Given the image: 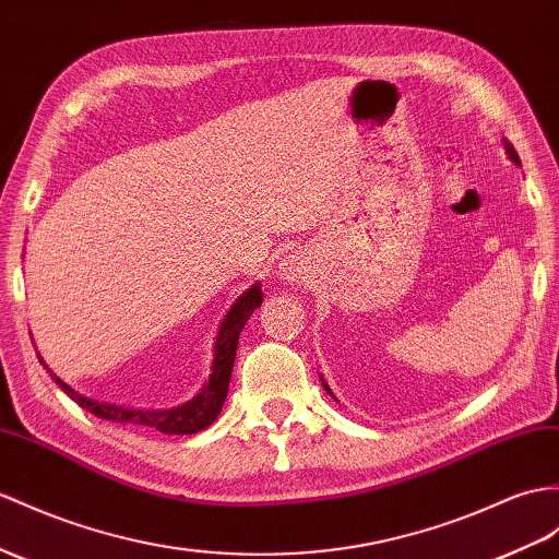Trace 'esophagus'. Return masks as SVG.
<instances>
[{"label": "esophagus", "mask_w": 559, "mask_h": 559, "mask_svg": "<svg viewBox=\"0 0 559 559\" xmlns=\"http://www.w3.org/2000/svg\"><path fill=\"white\" fill-rule=\"evenodd\" d=\"M304 272V265L298 263V258H289V261L282 263V275L287 280H298Z\"/></svg>", "instance_id": "obj_1"}]
</instances>
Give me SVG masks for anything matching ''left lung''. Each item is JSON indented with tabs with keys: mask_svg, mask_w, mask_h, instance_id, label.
I'll return each instance as SVG.
<instances>
[{
	"mask_svg": "<svg viewBox=\"0 0 559 559\" xmlns=\"http://www.w3.org/2000/svg\"><path fill=\"white\" fill-rule=\"evenodd\" d=\"M506 152H508V154H510V158H512V160H514V163H516V166H520V156H516V152H514V146H512V144H510V142H506ZM322 386H324V389H326V391H330V386H326V384H324V382H322ZM330 393H332V391H330Z\"/></svg>",
	"mask_w": 559,
	"mask_h": 559,
	"instance_id": "obj_1",
	"label": "left lung"
}]
</instances>
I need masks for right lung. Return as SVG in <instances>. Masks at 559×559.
<instances>
[{
	"label": "right lung",
	"instance_id": "right-lung-1",
	"mask_svg": "<svg viewBox=\"0 0 559 559\" xmlns=\"http://www.w3.org/2000/svg\"><path fill=\"white\" fill-rule=\"evenodd\" d=\"M261 304H263L261 284H253L249 292H243L237 298L233 308L227 310L225 320L221 322V330H217L209 382L201 386V391L192 401H187L177 407H168V411H134V407L99 403L83 396V393H78L75 389L61 382L57 374H51V379L80 407H85V411H90L92 415H97L102 419L122 421V425L152 427V429H158L160 433H197L201 429L211 427L215 417L223 411V403L227 399V389H229V377H233V367L237 358L239 334L243 330V324H247V320L253 316V310Z\"/></svg>",
	"mask_w": 559,
	"mask_h": 559
}]
</instances>
